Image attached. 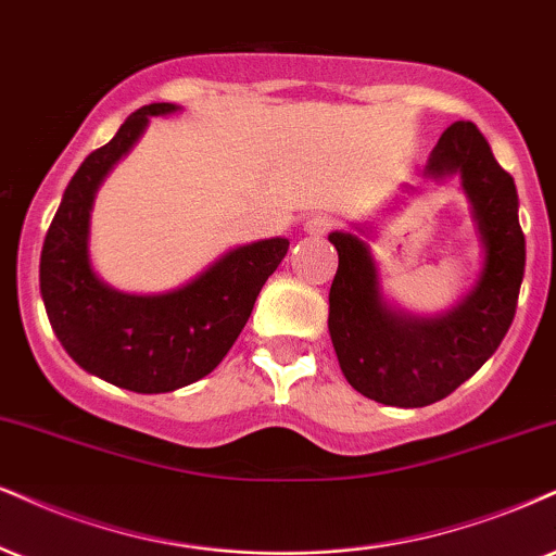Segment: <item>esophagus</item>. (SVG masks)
<instances>
[{
    "label": "esophagus",
    "mask_w": 556,
    "mask_h": 556,
    "mask_svg": "<svg viewBox=\"0 0 556 556\" xmlns=\"http://www.w3.org/2000/svg\"><path fill=\"white\" fill-rule=\"evenodd\" d=\"M330 229H332V218L325 216V214H314L304 222V231H306V235H312V237L327 235Z\"/></svg>",
    "instance_id": "obj_1"
}]
</instances>
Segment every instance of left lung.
<instances>
[{"label": "left lung", "mask_w": 556, "mask_h": 556, "mask_svg": "<svg viewBox=\"0 0 556 556\" xmlns=\"http://www.w3.org/2000/svg\"><path fill=\"white\" fill-rule=\"evenodd\" d=\"M422 177L433 185L458 177L482 247L475 283L448 309L415 314L383 291L379 260L368 244L371 222L327 237L340 260L327 319L338 363L355 392L392 407L433 404L482 368L508 332L526 267L516 182L475 123L445 128ZM402 193L417 190L402 185Z\"/></svg>", "instance_id": "obj_1"}]
</instances>
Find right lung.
Here are the masks:
<instances>
[{
	"instance_id": "add662e5",
	"label": "right lung",
	"mask_w": 556,
	"mask_h": 556,
	"mask_svg": "<svg viewBox=\"0 0 556 556\" xmlns=\"http://www.w3.org/2000/svg\"><path fill=\"white\" fill-rule=\"evenodd\" d=\"M177 111L182 108L173 102L143 105L81 162L40 252V296L64 351L87 374L139 394L175 392L214 371L289 252L286 237L231 247L198 276L162 293L118 291L100 278L89 250L100 185L136 147L149 121Z\"/></svg>"
}]
</instances>
